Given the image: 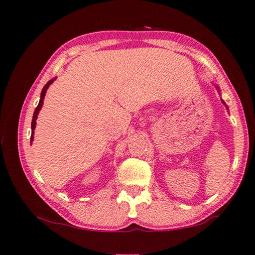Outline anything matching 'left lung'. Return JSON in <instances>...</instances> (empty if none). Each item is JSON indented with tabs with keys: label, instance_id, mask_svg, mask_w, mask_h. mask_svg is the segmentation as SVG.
Returning <instances> with one entry per match:
<instances>
[{
	"label": "left lung",
	"instance_id": "1",
	"mask_svg": "<svg viewBox=\"0 0 255 255\" xmlns=\"http://www.w3.org/2000/svg\"><path fill=\"white\" fill-rule=\"evenodd\" d=\"M215 87H217V89H218V90H219V91H220V89H219V87H218V86H215ZM221 100H222V102H223V104H224V106H225V107H226V103H225V101H224V100H223V99H221ZM226 109H227V110H228V107H226Z\"/></svg>",
	"mask_w": 255,
	"mask_h": 255
}]
</instances>
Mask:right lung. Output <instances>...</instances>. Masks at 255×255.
Segmentation results:
<instances>
[{
  "label": "right lung",
  "instance_id": "obj_1",
  "mask_svg": "<svg viewBox=\"0 0 255 255\" xmlns=\"http://www.w3.org/2000/svg\"><path fill=\"white\" fill-rule=\"evenodd\" d=\"M55 80H56V77H55V78H53V80H50L49 82H47V83H46V85H45V86H44V87H43V89H42V93H41V98H40V102H38L37 107H36V109H35V111H34L33 119H32V123H31V129H32V132H31V143H32V141H33V139H34L33 134H34V129H35V126H36V120H37V115H38V113H40V111H41V109H42V107H43V102H44V98H45V95H46V91H47L48 87L50 86L51 84L54 83V81H55Z\"/></svg>",
  "mask_w": 255,
  "mask_h": 255
}]
</instances>
